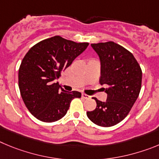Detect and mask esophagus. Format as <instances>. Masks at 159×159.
I'll return each instance as SVG.
<instances>
[{
  "mask_svg": "<svg viewBox=\"0 0 159 159\" xmlns=\"http://www.w3.org/2000/svg\"><path fill=\"white\" fill-rule=\"evenodd\" d=\"M81 97H82L83 98H85V99H89L90 98V96L87 95V94H85V93L81 94Z\"/></svg>",
  "mask_w": 159,
  "mask_h": 159,
  "instance_id": "esophagus-1",
  "label": "esophagus"
}]
</instances>
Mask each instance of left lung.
Instances as JSON below:
<instances>
[{"label":"left lung","instance_id":"8db88e82","mask_svg":"<svg viewBox=\"0 0 159 159\" xmlns=\"http://www.w3.org/2000/svg\"><path fill=\"white\" fill-rule=\"evenodd\" d=\"M101 61L100 83L105 85L108 97L105 102L94 97L97 107L87 111L95 124L111 127L122 121L131 111L139 94L142 70L133 55L114 42L92 43Z\"/></svg>","mask_w":159,"mask_h":159}]
</instances>
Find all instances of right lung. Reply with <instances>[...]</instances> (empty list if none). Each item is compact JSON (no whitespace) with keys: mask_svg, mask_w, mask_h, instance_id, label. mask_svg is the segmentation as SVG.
Wrapping results in <instances>:
<instances>
[{"mask_svg":"<svg viewBox=\"0 0 159 159\" xmlns=\"http://www.w3.org/2000/svg\"><path fill=\"white\" fill-rule=\"evenodd\" d=\"M88 45L55 35L34 45L25 55L19 69V88L35 118L47 123L58 120L66 114L71 101L81 97V93L66 91L55 81Z\"/></svg>","mask_w":159,"mask_h":159,"instance_id":"1","label":"right lung"}]
</instances>
